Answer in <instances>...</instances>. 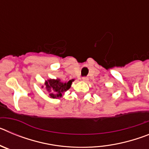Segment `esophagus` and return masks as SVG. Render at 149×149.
Listing matches in <instances>:
<instances>
[{
  "instance_id": "34e87169",
  "label": "esophagus",
  "mask_w": 149,
  "mask_h": 149,
  "mask_svg": "<svg viewBox=\"0 0 149 149\" xmlns=\"http://www.w3.org/2000/svg\"><path fill=\"white\" fill-rule=\"evenodd\" d=\"M88 80H89V79H88L87 77H82V81H84V82H87Z\"/></svg>"
}]
</instances>
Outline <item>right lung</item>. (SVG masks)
Here are the masks:
<instances>
[{
  "label": "right lung",
  "instance_id": "add662e5",
  "mask_svg": "<svg viewBox=\"0 0 149 149\" xmlns=\"http://www.w3.org/2000/svg\"><path fill=\"white\" fill-rule=\"evenodd\" d=\"M73 81L74 79H72L68 82L63 83L60 81V79H49L45 82V85L49 93L50 98H56L62 97L63 93L71 87Z\"/></svg>",
  "mask_w": 149,
  "mask_h": 149
}]
</instances>
